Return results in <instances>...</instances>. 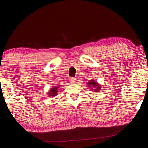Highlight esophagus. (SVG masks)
<instances>
[{
    "label": "esophagus",
    "instance_id": "esophagus-1",
    "mask_svg": "<svg viewBox=\"0 0 148 148\" xmlns=\"http://www.w3.org/2000/svg\"><path fill=\"white\" fill-rule=\"evenodd\" d=\"M69 80H70V82H71V83H74L75 82H76V78H74V77H70V79H69Z\"/></svg>",
    "mask_w": 148,
    "mask_h": 148
}]
</instances>
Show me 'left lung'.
Segmentation results:
<instances>
[{
  "instance_id": "obj_1",
  "label": "left lung",
  "mask_w": 148,
  "mask_h": 148,
  "mask_svg": "<svg viewBox=\"0 0 148 148\" xmlns=\"http://www.w3.org/2000/svg\"><path fill=\"white\" fill-rule=\"evenodd\" d=\"M87 84H89V85H92V86H97V84L96 83V82H95L93 81V80H91V81H90V82H89V83ZM95 91H98L99 90V86L98 87H97V89H95Z\"/></svg>"
}]
</instances>
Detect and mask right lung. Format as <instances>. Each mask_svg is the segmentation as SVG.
Wrapping results in <instances>:
<instances>
[{"label": "right lung", "mask_w": 148, "mask_h": 148, "mask_svg": "<svg viewBox=\"0 0 148 148\" xmlns=\"http://www.w3.org/2000/svg\"><path fill=\"white\" fill-rule=\"evenodd\" d=\"M59 87H55L54 88L51 89V90L49 91V96H56V94H57V88H58Z\"/></svg>", "instance_id": "1"}]
</instances>
